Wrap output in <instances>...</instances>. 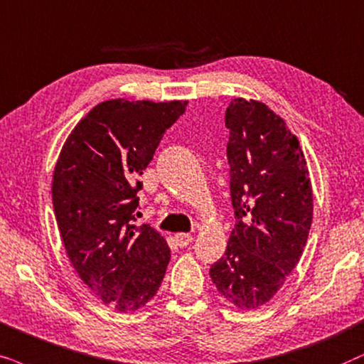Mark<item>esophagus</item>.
Returning a JSON list of instances; mask_svg holds the SVG:
<instances>
[{
    "mask_svg": "<svg viewBox=\"0 0 364 364\" xmlns=\"http://www.w3.org/2000/svg\"><path fill=\"white\" fill-rule=\"evenodd\" d=\"M174 241H176V245L179 248H185L193 241V236L190 232H178V235H174Z\"/></svg>",
    "mask_w": 364,
    "mask_h": 364,
    "instance_id": "34e87169",
    "label": "esophagus"
}]
</instances>
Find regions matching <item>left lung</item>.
Instances as JSON below:
<instances>
[{
	"instance_id": "8db88e82",
	"label": "left lung",
	"mask_w": 364,
	"mask_h": 364,
	"mask_svg": "<svg viewBox=\"0 0 364 364\" xmlns=\"http://www.w3.org/2000/svg\"><path fill=\"white\" fill-rule=\"evenodd\" d=\"M225 123L236 225L210 276L232 306L256 309L278 293L301 258L313 188L298 138L264 103L235 98Z\"/></svg>"
}]
</instances>
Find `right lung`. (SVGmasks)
Listing matches in <instances>:
<instances>
[{
	"label": "right lung",
	"mask_w": 364,
	"mask_h": 364,
	"mask_svg": "<svg viewBox=\"0 0 364 364\" xmlns=\"http://www.w3.org/2000/svg\"><path fill=\"white\" fill-rule=\"evenodd\" d=\"M186 101L108 100L80 119L53 173V208L66 255L83 283L119 313L159 289L171 251L149 225H134L141 176Z\"/></svg>",
	"instance_id": "right-lung-1"
}]
</instances>
